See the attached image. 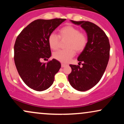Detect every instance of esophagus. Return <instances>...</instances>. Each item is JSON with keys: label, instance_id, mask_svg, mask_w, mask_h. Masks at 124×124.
I'll list each match as a JSON object with an SVG mask.
<instances>
[{"label": "esophagus", "instance_id": "34e87169", "mask_svg": "<svg viewBox=\"0 0 124 124\" xmlns=\"http://www.w3.org/2000/svg\"><path fill=\"white\" fill-rule=\"evenodd\" d=\"M65 66H66V64H64V63L61 64V67H62V68H64Z\"/></svg>", "mask_w": 124, "mask_h": 124}]
</instances>
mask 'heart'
<instances>
[{
    "label": "heart",
    "mask_w": 124,
    "mask_h": 124,
    "mask_svg": "<svg viewBox=\"0 0 124 124\" xmlns=\"http://www.w3.org/2000/svg\"><path fill=\"white\" fill-rule=\"evenodd\" d=\"M62 41H66L65 49L56 51L53 57L62 63H67L75 54L80 53L86 48L88 39L86 34L80 32V30L71 25H65L59 31V36L52 32L48 38L49 46L53 50L58 49Z\"/></svg>",
    "instance_id": "obj_1"
}]
</instances>
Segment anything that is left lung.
I'll return each instance as SVG.
<instances>
[{"label":"left lung","instance_id":"1","mask_svg":"<svg viewBox=\"0 0 124 124\" xmlns=\"http://www.w3.org/2000/svg\"><path fill=\"white\" fill-rule=\"evenodd\" d=\"M70 21L80 25L87 35V44L78 58L79 65H69L72 72L68 75L71 86L77 90L85 92L92 89L101 79L108 62L110 45L106 33L95 24ZM80 63L82 67L79 66Z\"/></svg>","mask_w":124,"mask_h":124}]
</instances>
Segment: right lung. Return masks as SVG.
<instances>
[{
    "label": "right lung",
    "mask_w": 124,
    "mask_h": 124,
    "mask_svg": "<svg viewBox=\"0 0 124 124\" xmlns=\"http://www.w3.org/2000/svg\"><path fill=\"white\" fill-rule=\"evenodd\" d=\"M65 20V18L36 20L17 37L14 46L15 63L20 76L31 89L41 92L53 84L61 63L55 59L46 63L40 60L51 57L48 36Z\"/></svg>",
    "instance_id": "add662e5"
}]
</instances>
